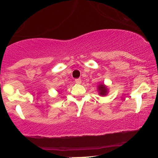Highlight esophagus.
Returning a JSON list of instances; mask_svg holds the SVG:
<instances>
[{"label":"esophagus","mask_w":158,"mask_h":158,"mask_svg":"<svg viewBox=\"0 0 158 158\" xmlns=\"http://www.w3.org/2000/svg\"><path fill=\"white\" fill-rule=\"evenodd\" d=\"M76 83H78V84H80L81 83V79H75Z\"/></svg>","instance_id":"obj_1"}]
</instances>
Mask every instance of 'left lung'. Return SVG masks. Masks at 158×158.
I'll return each instance as SVG.
<instances>
[{
    "mask_svg": "<svg viewBox=\"0 0 158 158\" xmlns=\"http://www.w3.org/2000/svg\"><path fill=\"white\" fill-rule=\"evenodd\" d=\"M98 90L99 91V94L102 96H105L107 94V92H108V88L105 86L104 85H99L98 86Z\"/></svg>",
    "mask_w": 158,
    "mask_h": 158,
    "instance_id": "left-lung-1",
    "label": "left lung"
}]
</instances>
